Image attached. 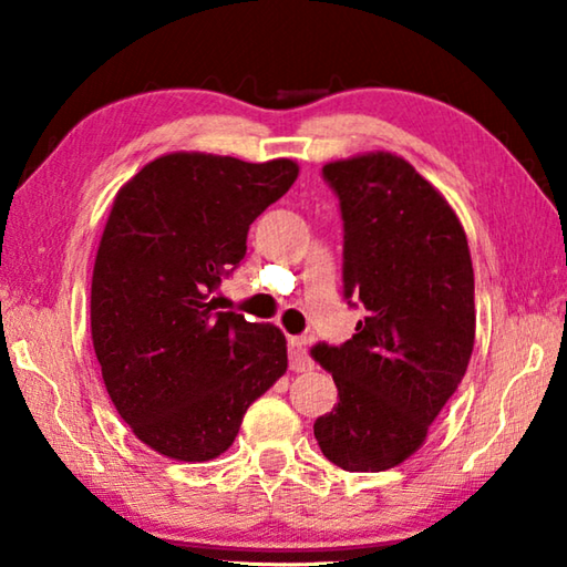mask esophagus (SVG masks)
I'll return each mask as SVG.
<instances>
[{
	"label": "esophagus",
	"instance_id": "esophagus-1",
	"mask_svg": "<svg viewBox=\"0 0 567 567\" xmlns=\"http://www.w3.org/2000/svg\"><path fill=\"white\" fill-rule=\"evenodd\" d=\"M287 352H290V370H312L315 362L310 360V354H307V342L302 338H290V342H287Z\"/></svg>",
	"mask_w": 567,
	"mask_h": 567
}]
</instances>
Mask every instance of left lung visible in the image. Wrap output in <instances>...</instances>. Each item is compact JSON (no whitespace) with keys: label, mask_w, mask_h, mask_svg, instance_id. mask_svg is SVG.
Here are the masks:
<instances>
[{"label":"left lung","mask_w":567,"mask_h":567,"mask_svg":"<svg viewBox=\"0 0 567 567\" xmlns=\"http://www.w3.org/2000/svg\"><path fill=\"white\" fill-rule=\"evenodd\" d=\"M340 199L342 287L364 318L315 362L338 405L315 420L322 455L348 473H382L425 443L475 344V277L467 237L447 199L390 152L330 162Z\"/></svg>","instance_id":"8db88e82"}]
</instances>
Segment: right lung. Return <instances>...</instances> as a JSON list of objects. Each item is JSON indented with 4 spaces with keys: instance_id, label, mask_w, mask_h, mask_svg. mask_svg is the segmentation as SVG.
<instances>
[{
    "instance_id": "obj_1",
    "label": "right lung",
    "mask_w": 567,
    "mask_h": 567,
    "mask_svg": "<svg viewBox=\"0 0 567 567\" xmlns=\"http://www.w3.org/2000/svg\"><path fill=\"white\" fill-rule=\"evenodd\" d=\"M297 172L292 159L172 152L114 197L92 272V342L120 417L159 455H223L247 408L285 375L280 328L215 312L209 292Z\"/></svg>"
}]
</instances>
